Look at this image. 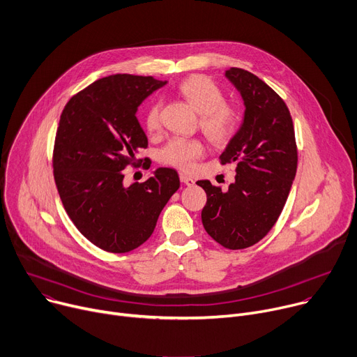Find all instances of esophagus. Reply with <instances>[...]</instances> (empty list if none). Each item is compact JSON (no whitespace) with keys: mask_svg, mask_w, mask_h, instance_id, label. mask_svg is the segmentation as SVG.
I'll list each match as a JSON object with an SVG mask.
<instances>
[{"mask_svg":"<svg viewBox=\"0 0 357 357\" xmlns=\"http://www.w3.org/2000/svg\"><path fill=\"white\" fill-rule=\"evenodd\" d=\"M179 179H181L182 183H185V185H188V186H192L193 183H195V181H193L190 176L185 175V174H181V175H179Z\"/></svg>","mask_w":357,"mask_h":357,"instance_id":"esophagus-1","label":"esophagus"}]
</instances>
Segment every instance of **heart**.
Segmentation results:
<instances>
[{
  "instance_id": "obj_1",
  "label": "heart",
  "mask_w": 357,
  "mask_h": 357,
  "mask_svg": "<svg viewBox=\"0 0 357 357\" xmlns=\"http://www.w3.org/2000/svg\"><path fill=\"white\" fill-rule=\"evenodd\" d=\"M183 98L199 114L202 132L215 144L229 142L239 128L241 114L232 104L223 102V93L209 78L197 75L185 79L179 85ZM145 125L149 132H159L162 128L160 104L149 107ZM206 152V145L201 139H172L160 152V160L167 165L189 172L195 168L197 160Z\"/></svg>"
}]
</instances>
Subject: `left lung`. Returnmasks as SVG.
<instances>
[{
	"label": "left lung",
	"instance_id": "obj_1",
	"mask_svg": "<svg viewBox=\"0 0 357 357\" xmlns=\"http://www.w3.org/2000/svg\"><path fill=\"white\" fill-rule=\"evenodd\" d=\"M241 92L245 118L220 155V164H236L228 190L209 181L202 223L208 235L226 249H245L273 228L289 197L298 168V146L290 112L261 78L242 68L226 71Z\"/></svg>",
	"mask_w": 357,
	"mask_h": 357
}]
</instances>
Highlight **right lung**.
<instances>
[{"instance_id":"obj_1","label":"right lung","mask_w":357,"mask_h":357,"mask_svg":"<svg viewBox=\"0 0 357 357\" xmlns=\"http://www.w3.org/2000/svg\"><path fill=\"white\" fill-rule=\"evenodd\" d=\"M165 84L153 77L109 75L75 93L61 114L52 153L55 185L77 229L102 250L125 253L146 242L179 188L171 168L123 186L126 167H151V159L137 158L148 138L135 114Z\"/></svg>"}]
</instances>
